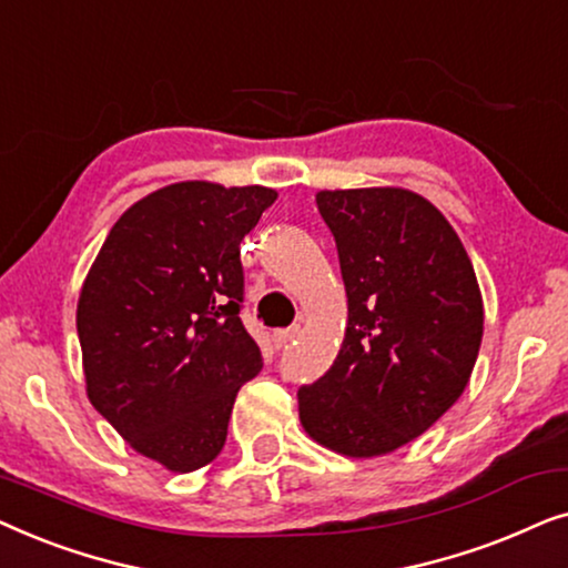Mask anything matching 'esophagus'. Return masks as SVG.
I'll return each mask as SVG.
<instances>
[{
    "mask_svg": "<svg viewBox=\"0 0 568 568\" xmlns=\"http://www.w3.org/2000/svg\"><path fill=\"white\" fill-rule=\"evenodd\" d=\"M300 336V325H292V328H284V331H276L274 333V344L282 348V346H286V344H292L294 338Z\"/></svg>",
    "mask_w": 568,
    "mask_h": 568,
    "instance_id": "34e87169",
    "label": "esophagus"
}]
</instances>
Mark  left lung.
Returning <instances> with one entry per match:
<instances>
[{"instance_id": "left-lung-1", "label": "left lung", "mask_w": 568, "mask_h": 568, "mask_svg": "<svg viewBox=\"0 0 568 568\" xmlns=\"http://www.w3.org/2000/svg\"><path fill=\"white\" fill-rule=\"evenodd\" d=\"M315 201L336 237L348 321L333 367L297 390L300 422L338 455H387L463 395L484 297L453 224L418 193L379 185Z\"/></svg>"}]
</instances>
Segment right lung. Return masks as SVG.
<instances>
[{
  "instance_id": "1",
  "label": "right lung",
  "mask_w": 568,
  "mask_h": 568,
  "mask_svg": "<svg viewBox=\"0 0 568 568\" xmlns=\"http://www.w3.org/2000/svg\"><path fill=\"white\" fill-rule=\"evenodd\" d=\"M274 201L263 185L170 183L119 216L82 284L88 398L173 473L222 453L237 390L263 367L240 321V243Z\"/></svg>"
}]
</instances>
